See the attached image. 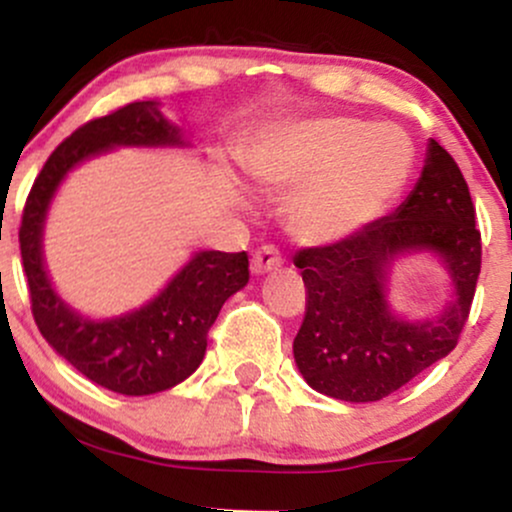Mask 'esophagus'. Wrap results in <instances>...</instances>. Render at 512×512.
<instances>
[{
	"instance_id": "esophagus-1",
	"label": "esophagus",
	"mask_w": 512,
	"mask_h": 512,
	"mask_svg": "<svg viewBox=\"0 0 512 512\" xmlns=\"http://www.w3.org/2000/svg\"><path fill=\"white\" fill-rule=\"evenodd\" d=\"M250 267H252V274H257V276L274 272V269L281 267L279 250H274L272 245H264V248H260L255 252V255H252Z\"/></svg>"
}]
</instances>
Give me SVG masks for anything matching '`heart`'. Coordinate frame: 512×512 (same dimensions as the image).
I'll list each match as a JSON object with an SVG mask.
<instances>
[{
  "label": "heart",
  "mask_w": 512,
  "mask_h": 512,
  "mask_svg": "<svg viewBox=\"0 0 512 512\" xmlns=\"http://www.w3.org/2000/svg\"><path fill=\"white\" fill-rule=\"evenodd\" d=\"M250 170L264 192L291 197L293 240L325 248L354 238L390 207L409 178L411 146L392 125L310 117L269 132Z\"/></svg>",
  "instance_id": "heart-1"
}]
</instances>
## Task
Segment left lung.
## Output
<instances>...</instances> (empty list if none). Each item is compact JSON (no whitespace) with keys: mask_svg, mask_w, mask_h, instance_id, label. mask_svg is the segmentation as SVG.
<instances>
[{"mask_svg":"<svg viewBox=\"0 0 512 512\" xmlns=\"http://www.w3.org/2000/svg\"><path fill=\"white\" fill-rule=\"evenodd\" d=\"M433 254L453 296L438 316L409 321L389 303L394 264ZM308 305L293 358L313 390L342 402H378L457 346L481 269V236L462 170L436 139L428 142L414 190L390 216L354 238L293 257Z\"/></svg>","mask_w":512,"mask_h":512,"instance_id":"obj_1","label":"left lung"}]
</instances>
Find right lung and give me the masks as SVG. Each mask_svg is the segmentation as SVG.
<instances>
[{
    "mask_svg": "<svg viewBox=\"0 0 512 512\" xmlns=\"http://www.w3.org/2000/svg\"><path fill=\"white\" fill-rule=\"evenodd\" d=\"M190 149L182 129L156 101L129 103L86 122L52 151L33 182L19 231L21 260L40 334L91 383L142 397L190 378L207 351V332L221 305L250 279L245 252L197 250L151 301L115 317H86L52 286L43 236L52 199L67 175L113 149Z\"/></svg>",
    "mask_w": 512,
    "mask_h": 512,
    "instance_id": "right-lung-1",
    "label": "right lung"
}]
</instances>
